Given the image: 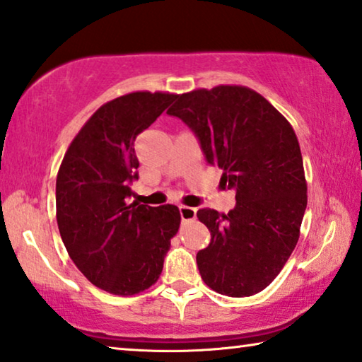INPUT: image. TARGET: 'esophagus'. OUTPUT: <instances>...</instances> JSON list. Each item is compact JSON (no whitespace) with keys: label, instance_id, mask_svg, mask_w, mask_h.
<instances>
[{"label":"esophagus","instance_id":"1","mask_svg":"<svg viewBox=\"0 0 362 362\" xmlns=\"http://www.w3.org/2000/svg\"><path fill=\"white\" fill-rule=\"evenodd\" d=\"M179 213H180L182 221H192V219H195L197 209L192 206H179Z\"/></svg>","mask_w":362,"mask_h":362}]
</instances>
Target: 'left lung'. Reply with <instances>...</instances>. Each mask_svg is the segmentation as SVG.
Returning a JSON list of instances; mask_svg holds the SVG:
<instances>
[{"instance_id":"left-lung-1","label":"left lung","mask_w":362,"mask_h":362,"mask_svg":"<svg viewBox=\"0 0 362 362\" xmlns=\"http://www.w3.org/2000/svg\"><path fill=\"white\" fill-rule=\"evenodd\" d=\"M167 113L195 133L204 159L235 192L228 214L199 209L211 233L197 253L203 281L216 293L245 298L278 276L299 240L307 183L298 136L269 102L242 86H218L175 97Z\"/></svg>"}]
</instances>
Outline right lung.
Listing matches in <instances>:
<instances>
[{
    "label": "right lung",
    "mask_w": 362,
    "mask_h": 362,
    "mask_svg": "<svg viewBox=\"0 0 362 362\" xmlns=\"http://www.w3.org/2000/svg\"><path fill=\"white\" fill-rule=\"evenodd\" d=\"M174 94L132 93L102 105L69 144L57 175V223L79 272L117 296L148 289L163 273L179 208L132 203L139 160L134 139Z\"/></svg>",
    "instance_id": "obj_1"
}]
</instances>
